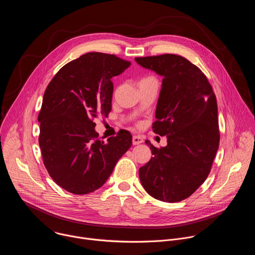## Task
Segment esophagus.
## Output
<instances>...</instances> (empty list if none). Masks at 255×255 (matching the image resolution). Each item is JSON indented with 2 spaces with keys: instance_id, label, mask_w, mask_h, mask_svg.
I'll list each match as a JSON object with an SVG mask.
<instances>
[{
  "instance_id": "obj_1",
  "label": "esophagus",
  "mask_w": 255,
  "mask_h": 255,
  "mask_svg": "<svg viewBox=\"0 0 255 255\" xmlns=\"http://www.w3.org/2000/svg\"><path fill=\"white\" fill-rule=\"evenodd\" d=\"M143 142V138L141 136H138V135H135L132 137V143L133 145H137V144H140Z\"/></svg>"
}]
</instances>
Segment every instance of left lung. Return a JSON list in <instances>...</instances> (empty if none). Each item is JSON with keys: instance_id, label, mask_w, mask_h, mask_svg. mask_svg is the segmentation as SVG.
Wrapping results in <instances>:
<instances>
[{"instance_id": "8db88e82", "label": "left lung", "mask_w": 255, "mask_h": 255, "mask_svg": "<svg viewBox=\"0 0 255 255\" xmlns=\"http://www.w3.org/2000/svg\"><path fill=\"white\" fill-rule=\"evenodd\" d=\"M135 61L162 77L152 129L167 138L161 148L145 141L153 156L139 168L140 181L159 201H183L206 180L219 148L216 96L202 70L183 56L162 54Z\"/></svg>"}]
</instances>
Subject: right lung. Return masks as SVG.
Returning <instances> with one entry per match:
<instances>
[{
    "instance_id": "obj_1",
    "label": "right lung",
    "mask_w": 255,
    "mask_h": 255,
    "mask_svg": "<svg viewBox=\"0 0 255 255\" xmlns=\"http://www.w3.org/2000/svg\"><path fill=\"white\" fill-rule=\"evenodd\" d=\"M130 64L114 54L86 53L62 66L45 90L38 115L39 146L49 175L71 194L101 188L131 147L128 131L105 142L98 138L93 122L111 111V80Z\"/></svg>"
}]
</instances>
